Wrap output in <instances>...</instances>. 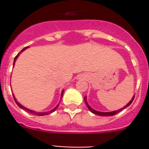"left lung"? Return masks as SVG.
I'll return each mask as SVG.
<instances>
[{"mask_svg": "<svg viewBox=\"0 0 149 149\" xmlns=\"http://www.w3.org/2000/svg\"><path fill=\"white\" fill-rule=\"evenodd\" d=\"M134 97H132V99L131 100V101L128 103L127 104H126L124 107H122V108L119 109V110H118V111H111V112H101V111H96V110H94V109H93L92 107H91L90 105L88 104V103H87V100H86V97H84V101H85V103H86V106H87V107H88V109L90 110V111L91 112H92V113H95V114H97V115H100V116H113V115H115L116 113H119L120 111H121L123 110V109L126 108L127 107H128L130 105V104H132V101H133V100H134Z\"/></svg>", "mask_w": 149, "mask_h": 149, "instance_id": "1", "label": "left lung"}]
</instances>
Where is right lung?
Returning a JSON list of instances; mask_svg holds the SVG:
<instances>
[{
  "instance_id": "1",
  "label": "right lung",
  "mask_w": 149,
  "mask_h": 149,
  "mask_svg": "<svg viewBox=\"0 0 149 149\" xmlns=\"http://www.w3.org/2000/svg\"><path fill=\"white\" fill-rule=\"evenodd\" d=\"M27 48H29V47H25V48H24V49H22V51L20 52L19 53L17 54V56H15V59H14V63H13V65H15V62H16V59H17V57H18V56H19L20 54L22 53V52L24 51V50L26 49ZM63 92H64V91H62V93H61V100H62V97H63ZM13 97H14V99H15V103H16V104H17V106H18V107H19L20 108H22V109H23V110H24V111H28V112H29V113H32V114H35V115H38V116L48 115V114H49V113H52V112H54V111H56V109H57V107H58V105H59V104H57V106H56V107H54V108L52 109V110H51V111H46V112H37V111H32V110H30V109H29V108H26V107H25L22 106V104H20L19 102H18V101H17V99H16V98H15V95H14V94H13Z\"/></svg>"
}]
</instances>
